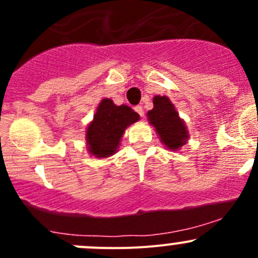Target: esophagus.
I'll use <instances>...</instances> for the list:
<instances>
[{
  "mask_svg": "<svg viewBox=\"0 0 258 258\" xmlns=\"http://www.w3.org/2000/svg\"><path fill=\"white\" fill-rule=\"evenodd\" d=\"M135 111H136V112L139 113L140 116L142 117V118H144V117H145V110H144V107H142V106H136V107H135Z\"/></svg>",
  "mask_w": 258,
  "mask_h": 258,
  "instance_id": "esophagus-1",
  "label": "esophagus"
}]
</instances>
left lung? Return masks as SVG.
<instances>
[{
	"mask_svg": "<svg viewBox=\"0 0 258 258\" xmlns=\"http://www.w3.org/2000/svg\"><path fill=\"white\" fill-rule=\"evenodd\" d=\"M147 118L160 141L168 150L178 151L188 141L189 134L186 123L167 96L157 95L153 97V108L147 112Z\"/></svg>",
	"mask_w": 258,
	"mask_h": 258,
	"instance_id": "8db88e82",
	"label": "left lung"
}]
</instances>
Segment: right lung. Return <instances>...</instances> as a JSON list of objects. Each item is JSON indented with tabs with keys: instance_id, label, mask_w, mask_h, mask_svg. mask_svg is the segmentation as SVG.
Wrapping results in <instances>:
<instances>
[{
	"instance_id": "add662e5",
	"label": "right lung",
	"mask_w": 258,
	"mask_h": 258,
	"mask_svg": "<svg viewBox=\"0 0 258 258\" xmlns=\"http://www.w3.org/2000/svg\"><path fill=\"white\" fill-rule=\"evenodd\" d=\"M140 119V114L126 105H114L111 98L98 103L93 119L86 128V148L96 158H107L119 147L128 126Z\"/></svg>"
}]
</instances>
